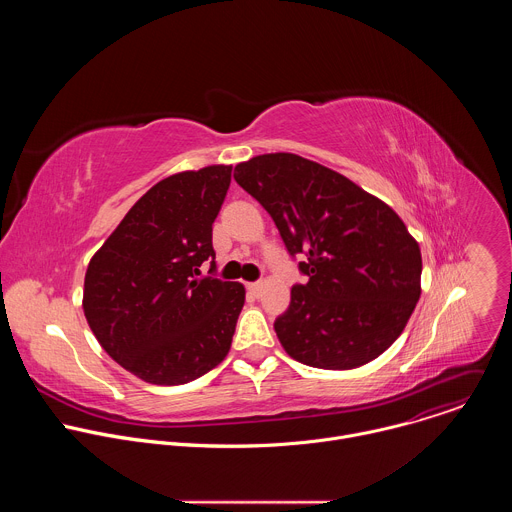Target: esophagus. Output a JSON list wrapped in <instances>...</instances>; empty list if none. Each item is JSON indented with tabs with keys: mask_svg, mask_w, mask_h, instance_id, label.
I'll return each mask as SVG.
<instances>
[{
	"mask_svg": "<svg viewBox=\"0 0 512 512\" xmlns=\"http://www.w3.org/2000/svg\"><path fill=\"white\" fill-rule=\"evenodd\" d=\"M247 287H249V291L253 296H259L261 291H263V281H253V283H247Z\"/></svg>",
	"mask_w": 512,
	"mask_h": 512,
	"instance_id": "obj_1",
	"label": "esophagus"
}]
</instances>
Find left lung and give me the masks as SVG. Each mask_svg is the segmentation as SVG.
<instances>
[{
	"instance_id": "left-lung-1",
	"label": "left lung",
	"mask_w": 512,
	"mask_h": 512,
	"mask_svg": "<svg viewBox=\"0 0 512 512\" xmlns=\"http://www.w3.org/2000/svg\"><path fill=\"white\" fill-rule=\"evenodd\" d=\"M237 184L273 218L306 283L273 328L308 367L348 371L403 332L421 296V251L399 214L346 176L296 154L235 166Z\"/></svg>"
}]
</instances>
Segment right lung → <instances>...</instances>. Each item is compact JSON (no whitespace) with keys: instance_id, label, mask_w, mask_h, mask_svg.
Returning a JSON list of instances; mask_svg holds the SVG:
<instances>
[{"instance_id":"add662e5","label":"right lung","mask_w":512,"mask_h":512,"mask_svg":"<svg viewBox=\"0 0 512 512\" xmlns=\"http://www.w3.org/2000/svg\"><path fill=\"white\" fill-rule=\"evenodd\" d=\"M233 166H206L160 180L93 255L85 318L105 352L152 385H184L231 350L245 287L212 273V223ZM211 259L210 276L199 267Z\"/></svg>"}]
</instances>
